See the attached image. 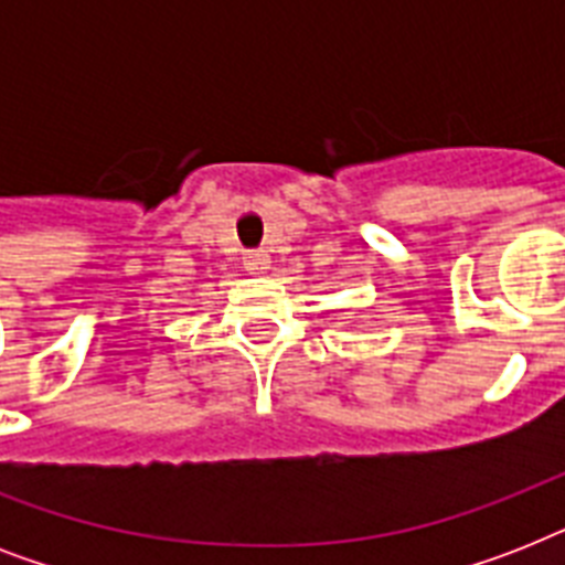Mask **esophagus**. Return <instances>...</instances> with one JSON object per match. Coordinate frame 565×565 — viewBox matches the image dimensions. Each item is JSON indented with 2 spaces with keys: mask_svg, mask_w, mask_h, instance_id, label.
<instances>
[{
  "mask_svg": "<svg viewBox=\"0 0 565 565\" xmlns=\"http://www.w3.org/2000/svg\"><path fill=\"white\" fill-rule=\"evenodd\" d=\"M243 266L255 275L266 273V269H269V255H264V252H248V255L243 257Z\"/></svg>",
  "mask_w": 565,
  "mask_h": 565,
  "instance_id": "esophagus-1",
  "label": "esophagus"
}]
</instances>
